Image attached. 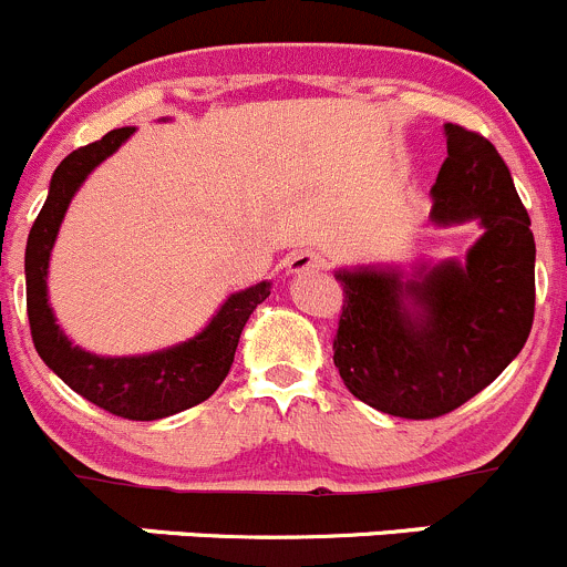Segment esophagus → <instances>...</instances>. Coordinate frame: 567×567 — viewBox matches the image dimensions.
I'll list each match as a JSON object with an SVG mask.
<instances>
[{
	"label": "esophagus",
	"mask_w": 567,
	"mask_h": 567,
	"mask_svg": "<svg viewBox=\"0 0 567 567\" xmlns=\"http://www.w3.org/2000/svg\"><path fill=\"white\" fill-rule=\"evenodd\" d=\"M324 265V256L319 250H300L289 259V272L291 276H306V272L319 270Z\"/></svg>",
	"instance_id": "obj_1"
}]
</instances>
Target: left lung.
Listing matches in <instances>:
<instances>
[{
	"label": "left lung",
	"instance_id": "obj_1",
	"mask_svg": "<svg viewBox=\"0 0 567 567\" xmlns=\"http://www.w3.org/2000/svg\"><path fill=\"white\" fill-rule=\"evenodd\" d=\"M435 226L476 220L466 261L339 270L333 363L352 396L400 419H435L480 394L526 344L535 319V237L498 151L446 123Z\"/></svg>",
	"mask_w": 567,
	"mask_h": 567
}]
</instances>
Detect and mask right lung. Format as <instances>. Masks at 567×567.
<instances>
[{
    "mask_svg": "<svg viewBox=\"0 0 567 567\" xmlns=\"http://www.w3.org/2000/svg\"><path fill=\"white\" fill-rule=\"evenodd\" d=\"M132 134L134 126L112 128L95 143L71 151L54 171L47 204L38 220L32 223L30 239H27V317H30L38 355L69 389L110 411L112 416L154 422V419L187 411L209 400L220 389L234 363L245 322L256 311V306L270 297V281L234 291L198 336L167 350L110 358L95 355L69 341L49 306V256H52L60 223L76 189L91 176L93 167L115 154Z\"/></svg>",
    "mask_w": 567,
    "mask_h": 567,
    "instance_id": "1",
    "label": "right lung"
}]
</instances>
